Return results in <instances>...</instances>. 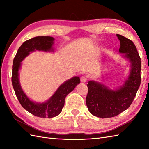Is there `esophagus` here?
<instances>
[{
	"label": "esophagus",
	"mask_w": 149,
	"mask_h": 149,
	"mask_svg": "<svg viewBox=\"0 0 149 149\" xmlns=\"http://www.w3.org/2000/svg\"><path fill=\"white\" fill-rule=\"evenodd\" d=\"M87 78L84 75V76L81 77V79H81V82L85 83V82L87 81Z\"/></svg>",
	"instance_id": "obj_1"
}]
</instances>
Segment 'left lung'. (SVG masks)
Here are the masks:
<instances>
[{"mask_svg": "<svg viewBox=\"0 0 149 149\" xmlns=\"http://www.w3.org/2000/svg\"><path fill=\"white\" fill-rule=\"evenodd\" d=\"M120 41L119 52L129 60L131 70L127 79L120 87L112 90L95 81L88 82L86 104L91 114L101 118L116 116L130 107L141 84V61L134 43L116 34Z\"/></svg>", "mask_w": 149, "mask_h": 149, "instance_id": "obj_1", "label": "left lung"}]
</instances>
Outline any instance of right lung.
Returning a JSON list of instances; mask_svg holds the SVG:
<instances>
[{
    "mask_svg": "<svg viewBox=\"0 0 149 149\" xmlns=\"http://www.w3.org/2000/svg\"><path fill=\"white\" fill-rule=\"evenodd\" d=\"M54 39L49 36H38L25 41L21 45L15 56L12 65V84L19 102L24 109L33 115L44 118L56 116L62 112L66 96L80 83L79 77L75 76L60 85L47 101L38 103L30 100L22 90L19 81V70L22 61L30 52L35 50L45 52L54 51L52 45Z\"/></svg>",
    "mask_w": 149,
    "mask_h": 149,
    "instance_id": "add662e5",
    "label": "right lung"
}]
</instances>
